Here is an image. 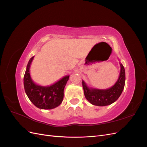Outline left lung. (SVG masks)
Listing matches in <instances>:
<instances>
[{
    "mask_svg": "<svg viewBox=\"0 0 147 147\" xmlns=\"http://www.w3.org/2000/svg\"><path fill=\"white\" fill-rule=\"evenodd\" d=\"M120 72L117 82L107 89H98L88 86L82 80L84 94L89 102L96 106H106L113 104L116 101L124 90L125 84V70L119 62Z\"/></svg>",
    "mask_w": 147,
    "mask_h": 147,
    "instance_id": "left-lung-1",
    "label": "left lung"
}]
</instances>
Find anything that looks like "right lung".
<instances>
[{"label":"right lung","mask_w":147,"mask_h":147,"mask_svg":"<svg viewBox=\"0 0 147 147\" xmlns=\"http://www.w3.org/2000/svg\"><path fill=\"white\" fill-rule=\"evenodd\" d=\"M34 56L29 59L24 76V87L26 95L37 108L49 110L58 107L63 100L64 90L70 75H65L48 86L35 83L31 78L30 67Z\"/></svg>","instance_id":"right-lung-1"}]
</instances>
